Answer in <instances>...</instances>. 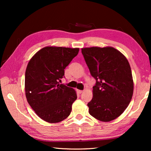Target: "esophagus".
I'll list each match as a JSON object with an SVG mask.
<instances>
[{"mask_svg": "<svg viewBox=\"0 0 151 151\" xmlns=\"http://www.w3.org/2000/svg\"><path fill=\"white\" fill-rule=\"evenodd\" d=\"M83 91H81V90H77V93H78V94H81L82 93H83Z\"/></svg>", "mask_w": 151, "mask_h": 151, "instance_id": "1", "label": "esophagus"}]
</instances>
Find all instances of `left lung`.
Masks as SVG:
<instances>
[{
  "label": "left lung",
  "instance_id": "8db88e82",
  "mask_svg": "<svg viewBox=\"0 0 151 151\" xmlns=\"http://www.w3.org/2000/svg\"><path fill=\"white\" fill-rule=\"evenodd\" d=\"M92 76L96 79L93 96L88 103L91 116L103 122L116 119L127 108L134 90L127 58L111 47L81 48Z\"/></svg>",
  "mask_w": 151,
  "mask_h": 151
}]
</instances>
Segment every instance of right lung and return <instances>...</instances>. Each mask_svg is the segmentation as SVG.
Returning a JSON list of instances; mask_svg holds the SVG:
<instances>
[{
	"label": "right lung",
	"mask_w": 151,
	"mask_h": 151,
	"mask_svg": "<svg viewBox=\"0 0 151 151\" xmlns=\"http://www.w3.org/2000/svg\"><path fill=\"white\" fill-rule=\"evenodd\" d=\"M78 51V48L46 47L28 63L24 81L27 101L46 122L57 123L70 115L77 95L73 88L60 83Z\"/></svg>",
	"instance_id": "1"
}]
</instances>
